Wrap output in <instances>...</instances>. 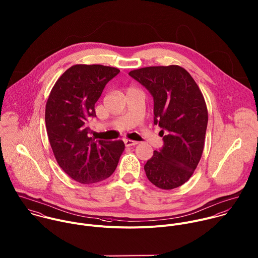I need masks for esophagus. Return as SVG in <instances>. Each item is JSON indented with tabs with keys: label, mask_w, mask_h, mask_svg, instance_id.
I'll return each instance as SVG.
<instances>
[{
	"label": "esophagus",
	"mask_w": 258,
	"mask_h": 258,
	"mask_svg": "<svg viewBox=\"0 0 258 258\" xmlns=\"http://www.w3.org/2000/svg\"><path fill=\"white\" fill-rule=\"evenodd\" d=\"M123 142H124V145H125L126 147H133V146L138 145V142L132 141V140H124Z\"/></svg>",
	"instance_id": "esophagus-1"
}]
</instances>
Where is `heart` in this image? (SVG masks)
<instances>
[{
	"mask_svg": "<svg viewBox=\"0 0 258 258\" xmlns=\"http://www.w3.org/2000/svg\"><path fill=\"white\" fill-rule=\"evenodd\" d=\"M131 89H135V88H128V89H127V90H131Z\"/></svg>",
	"mask_w": 258,
	"mask_h": 258,
	"instance_id": "heart-1",
	"label": "heart"
}]
</instances>
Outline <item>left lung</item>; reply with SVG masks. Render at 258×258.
Wrapping results in <instances>:
<instances>
[{
  "instance_id": "left-lung-1",
  "label": "left lung",
  "mask_w": 258,
  "mask_h": 258,
  "mask_svg": "<svg viewBox=\"0 0 258 258\" xmlns=\"http://www.w3.org/2000/svg\"><path fill=\"white\" fill-rule=\"evenodd\" d=\"M154 97V123L162 128L164 146L145 165L158 188L171 190L185 184L204 150L208 110L190 73L181 66H151L128 73Z\"/></svg>"
}]
</instances>
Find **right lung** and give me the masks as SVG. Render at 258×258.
I'll use <instances>...</instances> for the list:
<instances>
[{"instance_id":"right-lung-1","label":"right lung","mask_w":258,"mask_h":258,"mask_svg":"<svg viewBox=\"0 0 258 258\" xmlns=\"http://www.w3.org/2000/svg\"><path fill=\"white\" fill-rule=\"evenodd\" d=\"M119 73L114 67L77 64L54 84L45 108L47 135L60 168L73 180L91 184L112 175L124 150L122 141H95L86 125L106 83Z\"/></svg>"}]
</instances>
